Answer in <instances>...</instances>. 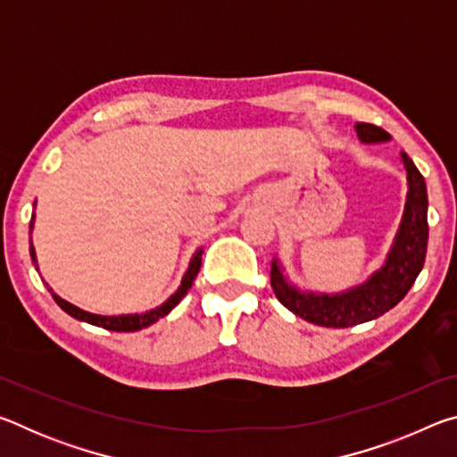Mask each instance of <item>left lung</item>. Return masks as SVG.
I'll use <instances>...</instances> for the list:
<instances>
[{
    "label": "left lung",
    "mask_w": 457,
    "mask_h": 457,
    "mask_svg": "<svg viewBox=\"0 0 457 457\" xmlns=\"http://www.w3.org/2000/svg\"><path fill=\"white\" fill-rule=\"evenodd\" d=\"M354 130L362 143H385L391 135L381 127L357 122ZM407 171V201L403 220L395 236L389 253L381 270L369 278L367 282L340 294H316L303 292L292 286L278 260H272L270 282L276 298L300 319H304L319 327L345 328L354 324L369 322L391 311L393 306L403 300L411 288L415 278L420 276L425 252H428V187L423 175L417 171L413 161L407 153H401Z\"/></svg>",
    "instance_id": "obj_1"
}]
</instances>
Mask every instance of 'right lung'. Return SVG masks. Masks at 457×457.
Returning a JSON list of instances; mask_svg holds the SVG:
<instances>
[{"mask_svg":"<svg viewBox=\"0 0 457 457\" xmlns=\"http://www.w3.org/2000/svg\"><path fill=\"white\" fill-rule=\"evenodd\" d=\"M32 226H34V223H29V229H32ZM29 253H32V260L36 262L34 245H29ZM201 253H204V250H197L195 253H193L187 272L183 274L181 286H179V288H177V292L171 294V296H169V300H165V303L161 304V306L153 308V311L143 312V314H119V316L92 314V312L82 311V308H79V306L66 303L64 298H60L58 294H54L52 290L50 292H52V298L56 300V304L62 308V311L68 312L71 316H74V319L84 320V322H88V324H95V327H103L106 330H114V332H135V330H141V328L151 327L153 322H157L159 319H163V316H167L177 304L181 303V298L185 296V294H187V290L191 288V284H193V280H195V276L199 272V268H201Z\"/></svg>","mask_w":457,"mask_h":457,"instance_id":"obj_1","label":"right lung"}]
</instances>
